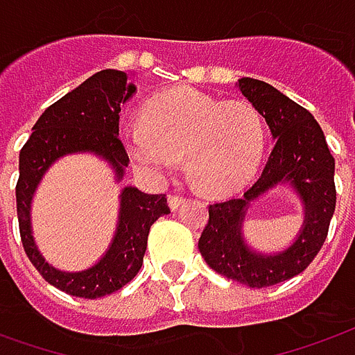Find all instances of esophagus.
I'll return each mask as SVG.
<instances>
[{"label": "esophagus", "mask_w": 355, "mask_h": 355, "mask_svg": "<svg viewBox=\"0 0 355 355\" xmlns=\"http://www.w3.org/2000/svg\"><path fill=\"white\" fill-rule=\"evenodd\" d=\"M187 198L182 196V194H168V206H171V209L173 211H177L178 208H180V204L184 202Z\"/></svg>", "instance_id": "1"}]
</instances>
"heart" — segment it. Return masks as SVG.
I'll return each mask as SVG.
<instances>
[{
    "label": "heart",
    "instance_id": "b5f03b06",
    "mask_svg": "<svg viewBox=\"0 0 355 355\" xmlns=\"http://www.w3.org/2000/svg\"><path fill=\"white\" fill-rule=\"evenodd\" d=\"M134 165L153 177L175 171L184 155L200 190L221 194L245 184L259 168L266 124L248 101H219L194 89H175L144 107V122L122 130Z\"/></svg>",
    "mask_w": 355,
    "mask_h": 355
}]
</instances>
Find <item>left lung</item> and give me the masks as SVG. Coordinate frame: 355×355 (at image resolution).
<instances>
[{
	"label": "left lung",
	"mask_w": 355,
	"mask_h": 355,
	"mask_svg": "<svg viewBox=\"0 0 355 355\" xmlns=\"http://www.w3.org/2000/svg\"><path fill=\"white\" fill-rule=\"evenodd\" d=\"M239 89L266 118L276 146L259 180L243 196L209 204L198 248L209 268L221 276L248 288H268L301 274L324 245L336 208L334 157L307 108L259 79L243 77ZM279 182H289L298 190L306 204V221L288 251L264 257L248 250L240 237V223L248 204Z\"/></svg>",
	"instance_id": "1"
}]
</instances>
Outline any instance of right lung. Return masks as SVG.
<instances>
[{"label": "right lung", "instance_id": "obj_1", "mask_svg": "<svg viewBox=\"0 0 355 355\" xmlns=\"http://www.w3.org/2000/svg\"><path fill=\"white\" fill-rule=\"evenodd\" d=\"M136 91L128 73L103 69L46 108L19 153L17 218L28 260L54 288L73 297L96 299L124 288L136 278L147 248V235L159 218L171 214L165 194H146L137 188L122 190L116 237L108 252L85 272H60L40 257L31 235V200L44 171L58 157L76 151H93L110 161L122 178L130 163L120 130V105Z\"/></svg>", "mask_w": 355, "mask_h": 355}]
</instances>
